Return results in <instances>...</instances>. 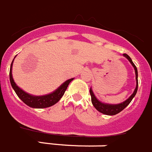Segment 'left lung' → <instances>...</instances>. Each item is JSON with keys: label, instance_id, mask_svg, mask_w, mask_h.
Segmentation results:
<instances>
[{"label": "left lung", "instance_id": "8db88e82", "mask_svg": "<svg viewBox=\"0 0 152 152\" xmlns=\"http://www.w3.org/2000/svg\"><path fill=\"white\" fill-rule=\"evenodd\" d=\"M123 56L125 57V58L128 59L130 63L132 64V65L134 67V71H135V78H136V88L134 89L133 94L126 100L123 102L122 103L118 104H105L103 103V102H100L99 100L97 99V98L95 97V95L94 94V92L92 91L91 88H90V94L91 96V102L92 104L94 105V107H95L96 109L98 110L99 112L104 114V115H115L118 114L119 112L124 110L127 106L130 104V102H132V100L134 98V97L135 96L136 93H137V91H138V70H137V67L134 65V64L133 63L132 60L131 59V58L128 56L127 54H124Z\"/></svg>", "mask_w": 152, "mask_h": 152}]
</instances>
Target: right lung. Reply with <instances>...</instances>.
Here are the masks:
<instances>
[{"label":"right lung","instance_id":"1","mask_svg":"<svg viewBox=\"0 0 152 152\" xmlns=\"http://www.w3.org/2000/svg\"><path fill=\"white\" fill-rule=\"evenodd\" d=\"M13 61L11 64V68H10V82L12 86L13 89L14 90L17 95L19 97L22 102L26 104L29 107H34V108H45V107H48L50 106L54 105L57 102L62 98L64 95L67 86L70 84L71 81H73L74 78H71L69 80H67L65 82H64L58 88L53 91L50 94H46V95L42 96H34L31 94H28L20 88L16 83L14 82V79L12 77V65Z\"/></svg>","mask_w":152,"mask_h":152}]
</instances>
